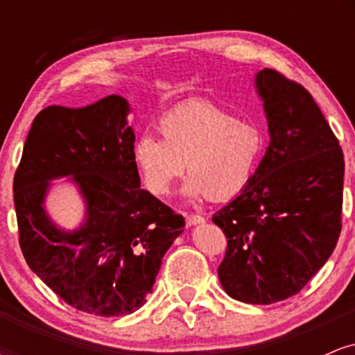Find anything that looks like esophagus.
I'll return each instance as SVG.
<instances>
[{
  "label": "esophagus",
  "instance_id": "1",
  "mask_svg": "<svg viewBox=\"0 0 355 355\" xmlns=\"http://www.w3.org/2000/svg\"><path fill=\"white\" fill-rule=\"evenodd\" d=\"M203 222H205V218H203L202 215H187V225L189 227L198 225V223H203Z\"/></svg>",
  "mask_w": 355,
  "mask_h": 355
}]
</instances>
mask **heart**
<instances>
[{
	"label": "heart",
	"instance_id": "obj_1",
	"mask_svg": "<svg viewBox=\"0 0 355 355\" xmlns=\"http://www.w3.org/2000/svg\"><path fill=\"white\" fill-rule=\"evenodd\" d=\"M161 138L140 137L133 162L145 189L157 197L172 191L189 170L185 195L225 202L247 189L266 146L260 126L210 103H195L162 118Z\"/></svg>",
	"mask_w": 355,
	"mask_h": 355
}]
</instances>
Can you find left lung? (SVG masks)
Segmentation results:
<instances>
[{
	"label": "left lung",
	"mask_w": 355,
	"mask_h": 355,
	"mask_svg": "<svg viewBox=\"0 0 355 355\" xmlns=\"http://www.w3.org/2000/svg\"><path fill=\"white\" fill-rule=\"evenodd\" d=\"M255 87L270 144L247 189L211 220L227 237L223 291L268 305L299 294L337 245L344 153L302 85L263 68Z\"/></svg>",
	"instance_id": "8db88e82"
}]
</instances>
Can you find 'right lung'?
<instances>
[{"mask_svg": "<svg viewBox=\"0 0 355 355\" xmlns=\"http://www.w3.org/2000/svg\"><path fill=\"white\" fill-rule=\"evenodd\" d=\"M128 101L110 95L83 108L36 115L15 173L24 260L71 307L101 317L135 312L152 294L162 259L183 232L182 215L140 189ZM70 176L87 203L76 231L47 217L49 180Z\"/></svg>", "mask_w": 355, "mask_h": 355, "instance_id": "obj_1", "label": "right lung"}]
</instances>
